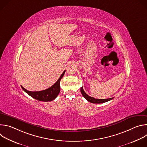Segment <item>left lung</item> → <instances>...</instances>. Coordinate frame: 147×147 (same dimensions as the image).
Segmentation results:
<instances>
[{"instance_id": "1", "label": "left lung", "mask_w": 147, "mask_h": 147, "mask_svg": "<svg viewBox=\"0 0 147 147\" xmlns=\"http://www.w3.org/2000/svg\"><path fill=\"white\" fill-rule=\"evenodd\" d=\"M81 90V94L82 95L84 96V98L87 100H88V102H91L92 103H105L106 102H108L111 99H112L113 98H108V99H95V98H93V97H91L89 95H88L86 92L85 91H84L82 87L80 89Z\"/></svg>"}]
</instances>
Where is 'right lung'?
<instances>
[{"label":"right lung","mask_w":147,"mask_h":147,"mask_svg":"<svg viewBox=\"0 0 147 147\" xmlns=\"http://www.w3.org/2000/svg\"><path fill=\"white\" fill-rule=\"evenodd\" d=\"M66 70H65L61 74L58 80L51 86L50 88L40 91H30L25 89L22 86H21L22 89L30 96L34 98V99L43 102H48L54 100L59 95L60 90V83L61 78L63 77Z\"/></svg>","instance_id":"obj_1"}]
</instances>
